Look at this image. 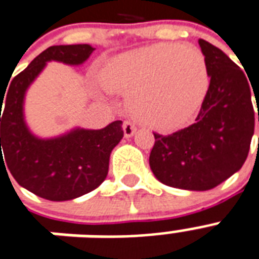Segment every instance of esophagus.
<instances>
[{
	"mask_svg": "<svg viewBox=\"0 0 259 259\" xmlns=\"http://www.w3.org/2000/svg\"><path fill=\"white\" fill-rule=\"evenodd\" d=\"M123 131H124V136H125V138H131V136H134V134L136 132L135 124H132L131 121H124Z\"/></svg>",
	"mask_w": 259,
	"mask_h": 259,
	"instance_id": "obj_1",
	"label": "esophagus"
}]
</instances>
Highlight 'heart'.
Instances as JSON below:
<instances>
[{
  "mask_svg": "<svg viewBox=\"0 0 259 259\" xmlns=\"http://www.w3.org/2000/svg\"><path fill=\"white\" fill-rule=\"evenodd\" d=\"M102 78L111 92L130 96L138 119L161 132L184 127L209 89L205 57L190 44L155 43L121 54L105 66Z\"/></svg>",
  "mask_w": 259,
  "mask_h": 259,
  "instance_id": "heart-1",
  "label": "heart"
}]
</instances>
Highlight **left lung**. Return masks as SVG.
<instances>
[{
  "label": "left lung",
  "instance_id": "1",
  "mask_svg": "<svg viewBox=\"0 0 259 259\" xmlns=\"http://www.w3.org/2000/svg\"><path fill=\"white\" fill-rule=\"evenodd\" d=\"M198 44L211 78L201 109L189 127L167 136L154 134L150 154L158 181L185 190H209L236 173L254 135L252 86L246 74L213 44L202 39Z\"/></svg>",
  "mask_w": 259,
  "mask_h": 259
}]
</instances>
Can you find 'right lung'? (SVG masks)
Segmentation results:
<instances>
[{"label":"right lung","mask_w":259,"mask_h":259,"mask_svg":"<svg viewBox=\"0 0 259 259\" xmlns=\"http://www.w3.org/2000/svg\"><path fill=\"white\" fill-rule=\"evenodd\" d=\"M93 51L90 44L47 48L12 79L7 95L0 94V165L8 167L19 185L50 201L73 200L101 185L107 178L112 150L123 139V121L116 120L102 130L77 127L43 139L32 134L25 123V93L47 62L79 66Z\"/></svg>","instance_id":"obj_1"}]
</instances>
